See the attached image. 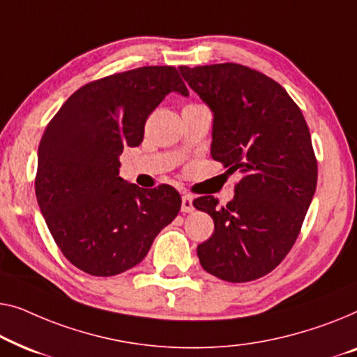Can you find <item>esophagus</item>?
<instances>
[{
	"label": "esophagus",
	"instance_id": "1",
	"mask_svg": "<svg viewBox=\"0 0 357 357\" xmlns=\"http://www.w3.org/2000/svg\"><path fill=\"white\" fill-rule=\"evenodd\" d=\"M194 199L190 197L189 194H185V195H183V199H181V210H183L184 213H190V212H194Z\"/></svg>",
	"mask_w": 357,
	"mask_h": 357
}]
</instances>
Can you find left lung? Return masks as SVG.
Here are the masks:
<instances>
[{
  "label": "left lung",
  "instance_id": "obj_1",
  "mask_svg": "<svg viewBox=\"0 0 357 357\" xmlns=\"http://www.w3.org/2000/svg\"><path fill=\"white\" fill-rule=\"evenodd\" d=\"M213 114L210 155L243 179L234 199L213 195L194 207L213 218L199 244L205 272L231 283L257 280L293 248L317 185V162L305 119L278 82L234 63L179 68Z\"/></svg>",
  "mask_w": 357,
  "mask_h": 357
}]
</instances>
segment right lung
Listing matches in <instances>:
<instances>
[{"instance_id":"add662e5","label":"right lung","mask_w":357,"mask_h":357,"mask_svg":"<svg viewBox=\"0 0 357 357\" xmlns=\"http://www.w3.org/2000/svg\"><path fill=\"white\" fill-rule=\"evenodd\" d=\"M172 92L189 95L172 66L113 74L74 92L45 129L37 202L64 257L85 273L135 267L176 218L181 195L172 185L142 189L119 178L123 149L140 145L149 114Z\"/></svg>"}]
</instances>
